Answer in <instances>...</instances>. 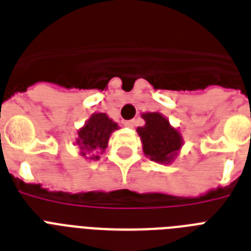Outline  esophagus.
Here are the masks:
<instances>
[{
    "label": "esophagus",
    "mask_w": 251,
    "mask_h": 251,
    "mask_svg": "<svg viewBox=\"0 0 251 251\" xmlns=\"http://www.w3.org/2000/svg\"><path fill=\"white\" fill-rule=\"evenodd\" d=\"M135 120H129V121H125L124 125H125L126 127H134V126H135Z\"/></svg>",
    "instance_id": "34e87169"
}]
</instances>
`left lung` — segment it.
Returning a JSON list of instances; mask_svg holds the SVG:
<instances>
[{
    "mask_svg": "<svg viewBox=\"0 0 251 251\" xmlns=\"http://www.w3.org/2000/svg\"><path fill=\"white\" fill-rule=\"evenodd\" d=\"M142 117L146 125L138 127L136 131L142 139L146 156L160 164L172 162L183 144L182 135L178 130L170 126L168 120L161 113L150 112L144 113Z\"/></svg>",
    "mask_w": 251,
    "mask_h": 251,
    "instance_id": "8db88e82",
    "label": "left lung"
}]
</instances>
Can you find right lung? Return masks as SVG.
I'll return each mask as SVG.
<instances>
[{"label":"right lung","instance_id":"obj_1","mask_svg":"<svg viewBox=\"0 0 251 251\" xmlns=\"http://www.w3.org/2000/svg\"><path fill=\"white\" fill-rule=\"evenodd\" d=\"M117 129L119 125L105 113H94L82 129L78 130L76 143L81 148V154L86 157L90 153L91 160H99L98 153L104 152L109 136Z\"/></svg>","mask_w":251,"mask_h":251}]
</instances>
